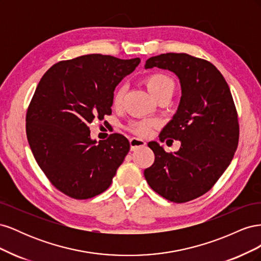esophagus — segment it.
I'll use <instances>...</instances> for the list:
<instances>
[{
	"instance_id": "obj_1",
	"label": "esophagus",
	"mask_w": 261,
	"mask_h": 261,
	"mask_svg": "<svg viewBox=\"0 0 261 261\" xmlns=\"http://www.w3.org/2000/svg\"><path fill=\"white\" fill-rule=\"evenodd\" d=\"M129 144H130V150H137L141 147H144L146 145V141L137 137H133L129 140Z\"/></svg>"
}]
</instances>
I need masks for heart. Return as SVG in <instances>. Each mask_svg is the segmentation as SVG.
Instances as JSON below:
<instances>
[{
	"instance_id": "heart-1",
	"label": "heart",
	"mask_w": 261,
	"mask_h": 261,
	"mask_svg": "<svg viewBox=\"0 0 261 261\" xmlns=\"http://www.w3.org/2000/svg\"><path fill=\"white\" fill-rule=\"evenodd\" d=\"M145 84L149 92L152 94V96L158 99L161 97L162 94L165 93H173L174 91V83H173L172 78L168 75L163 73H152L148 75L145 78ZM124 97V88L120 87L117 88L113 94V105L115 107L121 106ZM154 123L152 121H141V122H135L132 123L129 128L132 132H134L137 135L140 136H146L151 130L153 127Z\"/></svg>"
}]
</instances>
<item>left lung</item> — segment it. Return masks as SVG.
<instances>
[{"label": "left lung", "instance_id": "8db88e82", "mask_svg": "<svg viewBox=\"0 0 261 261\" xmlns=\"http://www.w3.org/2000/svg\"><path fill=\"white\" fill-rule=\"evenodd\" d=\"M152 67L169 69L179 80L177 111L159 139L179 140L180 147L168 153L150 141L154 162L144 175L165 199L187 202L206 194L230 165L239 145L238 112L227 83L210 62L186 53H167L148 59L145 68Z\"/></svg>", "mask_w": 261, "mask_h": 261}]
</instances>
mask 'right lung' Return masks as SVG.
<instances>
[{"label":"right lung","instance_id":"add662e5","mask_svg":"<svg viewBox=\"0 0 261 261\" xmlns=\"http://www.w3.org/2000/svg\"><path fill=\"white\" fill-rule=\"evenodd\" d=\"M139 63L83 55L54 64L39 82L26 115L27 139L38 165L63 194L88 199L111 185L129 141L121 134L93 140L88 125L112 113L115 87Z\"/></svg>","mask_w":261,"mask_h":261}]
</instances>
